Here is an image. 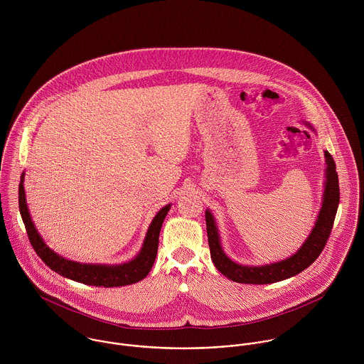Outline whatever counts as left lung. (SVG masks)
Here are the masks:
<instances>
[{"label":"left lung","mask_w":364,"mask_h":364,"mask_svg":"<svg viewBox=\"0 0 364 364\" xmlns=\"http://www.w3.org/2000/svg\"><path fill=\"white\" fill-rule=\"evenodd\" d=\"M312 132L315 129L310 123L303 122ZM325 156V183H323V196L319 213L316 215L315 224L312 227L310 235L303 242L296 254L286 259L267 263V264H241L227 257L221 247L218 228L214 220V215L210 210H206V227H208V247L210 257L221 274L237 283L245 284H269L290 279L304 269H307L312 262L322 252L328 237L332 231L335 215L339 205V181L336 173V165L332 156L328 151H323Z\"/></svg>","instance_id":"1"}]
</instances>
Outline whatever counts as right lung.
I'll use <instances>...</instances> for the list:
<instances>
[{
  "label": "right lung",
  "mask_w": 364,
  "mask_h": 364,
  "mask_svg": "<svg viewBox=\"0 0 364 364\" xmlns=\"http://www.w3.org/2000/svg\"><path fill=\"white\" fill-rule=\"evenodd\" d=\"M23 179H25V172H22L21 183H19V211H21L29 241L35 248L36 254L55 273H58L63 277L71 279L74 282L84 283L88 286H97V287H120V286L133 284L143 280L150 273L156 262L159 231H161L164 218L171 208V203L164 206L156 213V217L153 218L147 230L146 238L143 241V247L133 259L120 264L80 263V262L67 259L58 255L57 252L53 251L52 248L46 245L42 235L36 230L35 223L32 221L29 208L26 205Z\"/></svg>",
  "instance_id": "1"
}]
</instances>
